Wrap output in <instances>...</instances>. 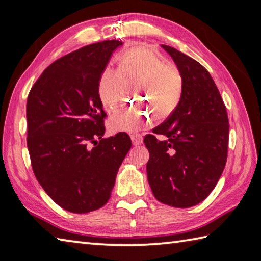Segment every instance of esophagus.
<instances>
[{
	"label": "esophagus",
	"instance_id": "34e87169",
	"mask_svg": "<svg viewBox=\"0 0 261 261\" xmlns=\"http://www.w3.org/2000/svg\"><path fill=\"white\" fill-rule=\"evenodd\" d=\"M130 140L133 145H141L143 143V136L140 134H133L130 135Z\"/></svg>",
	"mask_w": 261,
	"mask_h": 261
}]
</instances>
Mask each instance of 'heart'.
<instances>
[{
  "label": "heart",
  "instance_id": "1",
  "mask_svg": "<svg viewBox=\"0 0 261 261\" xmlns=\"http://www.w3.org/2000/svg\"><path fill=\"white\" fill-rule=\"evenodd\" d=\"M135 99L147 101L159 118L171 115L182 93V79L172 65L164 64L156 53L135 47L119 57L118 71L107 66L98 81V97L105 110L111 111L120 103L126 86H134ZM153 119V111L142 103L132 105L113 114L107 121L111 133H135Z\"/></svg>",
  "mask_w": 261,
  "mask_h": 261
}]
</instances>
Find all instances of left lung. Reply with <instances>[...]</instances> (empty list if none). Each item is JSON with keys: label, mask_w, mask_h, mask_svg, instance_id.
I'll list each match as a JSON object with an SVG mask.
<instances>
[{"label": "left lung", "mask_w": 261, "mask_h": 261, "mask_svg": "<svg viewBox=\"0 0 261 261\" xmlns=\"http://www.w3.org/2000/svg\"><path fill=\"white\" fill-rule=\"evenodd\" d=\"M161 47L177 65L182 93L173 113L153 129L167 140L144 138L150 152L147 180L159 201L187 208L203 201L219 181L226 163L230 125L208 71L173 47Z\"/></svg>", "instance_id": "obj_1"}]
</instances>
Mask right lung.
Masks as SVG:
<instances>
[{
  "label": "right lung",
  "mask_w": 261,
  "mask_h": 261,
  "mask_svg": "<svg viewBox=\"0 0 261 261\" xmlns=\"http://www.w3.org/2000/svg\"><path fill=\"white\" fill-rule=\"evenodd\" d=\"M121 45L106 40L63 56L42 72L27 100L34 173L57 205L76 214L107 203L132 146L126 133L102 137L106 114L97 91L101 72Z\"/></svg>",
  "instance_id": "1"
}]
</instances>
